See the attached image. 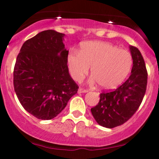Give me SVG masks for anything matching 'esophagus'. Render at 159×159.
I'll list each match as a JSON object with an SVG mask.
<instances>
[{"label":"esophagus","mask_w":159,"mask_h":159,"mask_svg":"<svg viewBox=\"0 0 159 159\" xmlns=\"http://www.w3.org/2000/svg\"><path fill=\"white\" fill-rule=\"evenodd\" d=\"M88 91H89V90L81 89V88H80V89H78V93H86L88 92Z\"/></svg>","instance_id":"esophagus-1"}]
</instances>
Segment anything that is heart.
I'll list each match as a JSON object with an SVG mask.
<instances>
[{"label":"heart","mask_w":159,"mask_h":159,"mask_svg":"<svg viewBox=\"0 0 159 159\" xmlns=\"http://www.w3.org/2000/svg\"><path fill=\"white\" fill-rule=\"evenodd\" d=\"M70 76L80 81L91 67L93 77L104 89H115L124 81L132 66V57L128 51L105 41H87L80 47L79 52L70 51L67 56Z\"/></svg>","instance_id":"obj_1"}]
</instances>
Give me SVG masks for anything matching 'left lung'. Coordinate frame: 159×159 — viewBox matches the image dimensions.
I'll use <instances>...</instances> for the list:
<instances>
[{
    "mask_svg": "<svg viewBox=\"0 0 159 159\" xmlns=\"http://www.w3.org/2000/svg\"><path fill=\"white\" fill-rule=\"evenodd\" d=\"M133 66L131 75L125 82L114 91L100 94V101L91 114L97 123L108 129L124 124L140 106L147 87L145 61L139 50L130 46Z\"/></svg>",
    "mask_w": 159,
    "mask_h": 159,
    "instance_id": "1",
    "label": "left lung"
}]
</instances>
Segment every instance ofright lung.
I'll list each match as a JSON object with an SVG mask.
<instances>
[{
    "mask_svg": "<svg viewBox=\"0 0 159 159\" xmlns=\"http://www.w3.org/2000/svg\"><path fill=\"white\" fill-rule=\"evenodd\" d=\"M65 36L54 30L40 32L24 43L16 59L14 91L23 108L38 119L54 118L78 92L68 71Z\"/></svg>",
    "mask_w": 159,
    "mask_h": 159,
    "instance_id": "right-lung-1",
    "label": "right lung"
}]
</instances>
